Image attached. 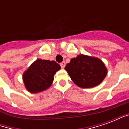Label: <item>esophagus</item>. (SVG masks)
<instances>
[{
  "mask_svg": "<svg viewBox=\"0 0 129 129\" xmlns=\"http://www.w3.org/2000/svg\"><path fill=\"white\" fill-rule=\"evenodd\" d=\"M61 66L62 68H64L65 66H66V63L64 61L62 62L61 63Z\"/></svg>",
  "mask_w": 129,
  "mask_h": 129,
  "instance_id": "obj_1",
  "label": "esophagus"
}]
</instances>
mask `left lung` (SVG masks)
Wrapping results in <instances>:
<instances>
[{"instance_id": "obj_1", "label": "left lung", "mask_w": 129, "mask_h": 129, "mask_svg": "<svg viewBox=\"0 0 129 129\" xmlns=\"http://www.w3.org/2000/svg\"><path fill=\"white\" fill-rule=\"evenodd\" d=\"M65 70L72 81L82 88H91L98 86L104 79L108 71L102 60L84 54L71 59Z\"/></svg>"}]
</instances>
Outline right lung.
I'll use <instances>...</instances> for the list:
<instances>
[{
    "instance_id": "add662e5",
    "label": "right lung",
    "mask_w": 129,
    "mask_h": 129,
    "mask_svg": "<svg viewBox=\"0 0 129 129\" xmlns=\"http://www.w3.org/2000/svg\"><path fill=\"white\" fill-rule=\"evenodd\" d=\"M60 69V65L54 61L37 59L23 75L25 88L31 93L48 89L53 82L54 75Z\"/></svg>"
}]
</instances>
